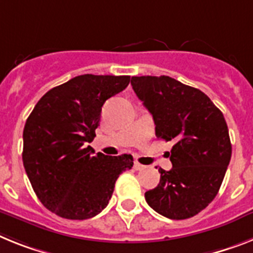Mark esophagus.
I'll return each mask as SVG.
<instances>
[{"label": "esophagus", "instance_id": "1", "mask_svg": "<svg viewBox=\"0 0 253 253\" xmlns=\"http://www.w3.org/2000/svg\"><path fill=\"white\" fill-rule=\"evenodd\" d=\"M133 167H135V169H136V171H141V169H145V166H144V165H141V163H139V162L133 163Z\"/></svg>", "mask_w": 253, "mask_h": 253}]
</instances>
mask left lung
Wrapping results in <instances>:
<instances>
[{
  "mask_svg": "<svg viewBox=\"0 0 253 253\" xmlns=\"http://www.w3.org/2000/svg\"><path fill=\"white\" fill-rule=\"evenodd\" d=\"M131 84L153 116L156 136L175 143L172 169H158V186L145 193V201L165 217H193L213 201L230 162L221 110L201 90L169 76L132 77Z\"/></svg>",
  "mask_w": 253,
  "mask_h": 253,
  "instance_id": "left-lung-1",
  "label": "left lung"
}]
</instances>
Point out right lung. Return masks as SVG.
I'll return each instance as SVG.
<instances>
[{"label": "right lung", "mask_w": 253, "mask_h": 253, "mask_svg": "<svg viewBox=\"0 0 253 253\" xmlns=\"http://www.w3.org/2000/svg\"><path fill=\"white\" fill-rule=\"evenodd\" d=\"M130 76L82 74L47 91L23 131V165L36 195L55 215L86 220L112 198L131 154L92 156L91 143L104 103L123 91Z\"/></svg>", "instance_id": "obj_1"}]
</instances>
